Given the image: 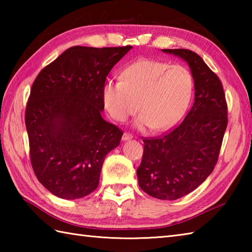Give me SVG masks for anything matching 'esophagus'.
Returning <instances> with one entry per match:
<instances>
[{
	"instance_id": "34e87169",
	"label": "esophagus",
	"mask_w": 252,
	"mask_h": 252,
	"mask_svg": "<svg viewBox=\"0 0 252 252\" xmlns=\"http://www.w3.org/2000/svg\"><path fill=\"white\" fill-rule=\"evenodd\" d=\"M133 136H132V134H130V133H127V132H125L123 133V135H122V141H129V140H131Z\"/></svg>"
}]
</instances>
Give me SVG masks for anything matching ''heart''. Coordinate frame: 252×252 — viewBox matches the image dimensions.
<instances>
[{
    "label": "heart",
    "mask_w": 252,
    "mask_h": 252,
    "mask_svg": "<svg viewBox=\"0 0 252 252\" xmlns=\"http://www.w3.org/2000/svg\"><path fill=\"white\" fill-rule=\"evenodd\" d=\"M192 88V77L185 67L140 60L125 69L122 80L107 81L101 96L106 110L116 121H126L140 109L134 122L137 129L165 131L185 114Z\"/></svg>",
    "instance_id": "obj_1"
}]
</instances>
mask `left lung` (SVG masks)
I'll return each instance as SVG.
<instances>
[{"mask_svg": "<svg viewBox=\"0 0 252 252\" xmlns=\"http://www.w3.org/2000/svg\"><path fill=\"white\" fill-rule=\"evenodd\" d=\"M184 60L195 83V101L185 119L160 137L144 138L137 180L149 196L175 200L196 189L218 162L227 126V104L217 74L195 52L162 50Z\"/></svg>", "mask_w": 252, "mask_h": 252, "instance_id": "left-lung-1", "label": "left lung"}]
</instances>
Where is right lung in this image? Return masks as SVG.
<instances>
[{"label": "right lung", "mask_w": 252, "mask_h": 252, "mask_svg": "<svg viewBox=\"0 0 252 252\" xmlns=\"http://www.w3.org/2000/svg\"><path fill=\"white\" fill-rule=\"evenodd\" d=\"M132 49L72 46L37 74L26 107L32 169L40 183L63 199L97 189L106 155L123 132L100 116L103 87Z\"/></svg>", "instance_id": "1"}]
</instances>
